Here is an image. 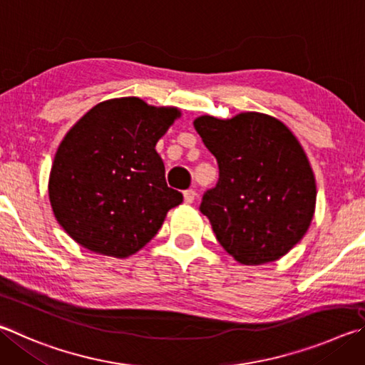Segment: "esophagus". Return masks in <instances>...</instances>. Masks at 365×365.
Segmentation results:
<instances>
[{"label": "esophagus", "mask_w": 365, "mask_h": 365, "mask_svg": "<svg viewBox=\"0 0 365 365\" xmlns=\"http://www.w3.org/2000/svg\"><path fill=\"white\" fill-rule=\"evenodd\" d=\"M195 197H196V191L193 188H190L183 193V200H185V202H188V204L193 202Z\"/></svg>", "instance_id": "obj_1"}]
</instances>
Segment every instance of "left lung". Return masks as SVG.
<instances>
[{"mask_svg":"<svg viewBox=\"0 0 365 365\" xmlns=\"http://www.w3.org/2000/svg\"><path fill=\"white\" fill-rule=\"evenodd\" d=\"M195 129L218 164L200 210L217 241L242 264L274 262L307 233L316 182L302 145L276 118L201 116Z\"/></svg>","mask_w":365,"mask_h":365,"instance_id":"obj_1","label":"left lung"}]
</instances>
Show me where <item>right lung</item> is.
<instances>
[{
	"instance_id": "right-lung-1",
	"label": "right lung",
	"mask_w": 365,
	"mask_h": 365,
	"mask_svg": "<svg viewBox=\"0 0 365 365\" xmlns=\"http://www.w3.org/2000/svg\"><path fill=\"white\" fill-rule=\"evenodd\" d=\"M177 108L137 97L96 105L68 130L49 177L57 222L83 247L125 258L153 240L169 209L183 201L169 188L156 142Z\"/></svg>"
}]
</instances>
